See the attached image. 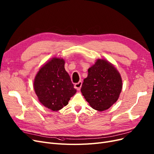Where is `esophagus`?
<instances>
[{"label": "esophagus", "instance_id": "esophagus-1", "mask_svg": "<svg viewBox=\"0 0 154 154\" xmlns=\"http://www.w3.org/2000/svg\"><path fill=\"white\" fill-rule=\"evenodd\" d=\"M82 85V82L80 81L79 82H78V83H75V84H74V87H75L78 91H80L81 89Z\"/></svg>", "mask_w": 154, "mask_h": 154}]
</instances>
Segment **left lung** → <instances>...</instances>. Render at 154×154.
I'll return each mask as SVG.
<instances>
[{"label": "left lung", "instance_id": "8db88e82", "mask_svg": "<svg viewBox=\"0 0 154 154\" xmlns=\"http://www.w3.org/2000/svg\"><path fill=\"white\" fill-rule=\"evenodd\" d=\"M122 88L119 72L105 60L98 59L88 69L81 92L92 108L103 111L118 100Z\"/></svg>", "mask_w": 154, "mask_h": 154}]
</instances>
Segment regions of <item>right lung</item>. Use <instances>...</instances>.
I'll return each instance as SVG.
<instances>
[{
  "label": "right lung",
  "mask_w": 154,
  "mask_h": 154,
  "mask_svg": "<svg viewBox=\"0 0 154 154\" xmlns=\"http://www.w3.org/2000/svg\"><path fill=\"white\" fill-rule=\"evenodd\" d=\"M63 59L54 58L44 65L36 75L34 88L40 103L57 111L66 106L76 92Z\"/></svg>",
  "instance_id": "1"
}]
</instances>
